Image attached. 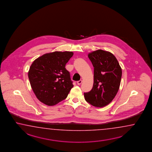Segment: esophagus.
I'll return each instance as SVG.
<instances>
[{"label": "esophagus", "mask_w": 152, "mask_h": 152, "mask_svg": "<svg viewBox=\"0 0 152 152\" xmlns=\"http://www.w3.org/2000/svg\"><path fill=\"white\" fill-rule=\"evenodd\" d=\"M82 83V80H80V81H78L77 82V84L78 85H80Z\"/></svg>", "instance_id": "1"}]
</instances>
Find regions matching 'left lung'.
I'll return each mask as SVG.
<instances>
[{
	"label": "left lung",
	"mask_w": 152,
	"mask_h": 152,
	"mask_svg": "<svg viewBox=\"0 0 152 152\" xmlns=\"http://www.w3.org/2000/svg\"><path fill=\"white\" fill-rule=\"evenodd\" d=\"M88 56L94 67V83L92 89L84 93L85 100L94 107H104L118 92L122 70L110 52L99 49L90 53Z\"/></svg>",
	"instance_id": "obj_1"
}]
</instances>
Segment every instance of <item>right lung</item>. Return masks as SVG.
I'll list each match as a JSON object with an SVG mask.
<instances>
[{
	"label": "right lung",
	"instance_id": "right-lung-1",
	"mask_svg": "<svg viewBox=\"0 0 152 152\" xmlns=\"http://www.w3.org/2000/svg\"><path fill=\"white\" fill-rule=\"evenodd\" d=\"M73 55V52L67 51L47 53L31 65L30 85L42 103L52 106L66 98L74 85L65 65Z\"/></svg>",
	"mask_w": 152,
	"mask_h": 152
}]
</instances>
